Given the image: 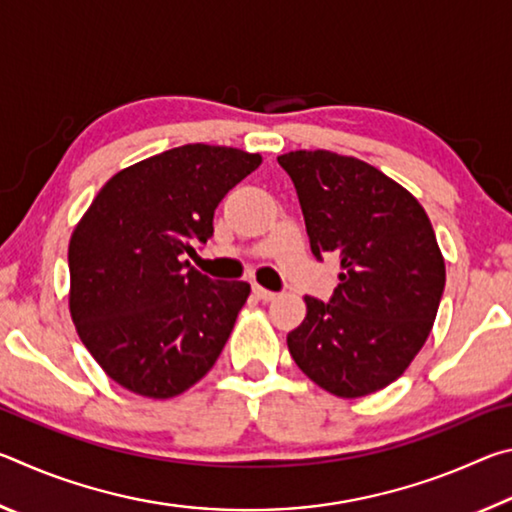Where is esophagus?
<instances>
[{
    "instance_id": "obj_1",
    "label": "esophagus",
    "mask_w": 512,
    "mask_h": 512,
    "mask_svg": "<svg viewBox=\"0 0 512 512\" xmlns=\"http://www.w3.org/2000/svg\"><path fill=\"white\" fill-rule=\"evenodd\" d=\"M253 293H255V296H257L259 300H264V302H271V300H275V296H277L275 291H268V289H264V287H259V284H255Z\"/></svg>"
}]
</instances>
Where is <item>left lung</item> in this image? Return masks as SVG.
<instances>
[{
	"label": "left lung",
	"instance_id": "left-lung-1",
	"mask_svg": "<svg viewBox=\"0 0 512 512\" xmlns=\"http://www.w3.org/2000/svg\"><path fill=\"white\" fill-rule=\"evenodd\" d=\"M296 187L311 253L341 262L329 302L305 296L287 336L293 361L336 397L381 391L427 341L445 291V259L422 205L368 162L332 151L277 158Z\"/></svg>",
	"mask_w": 512,
	"mask_h": 512
}]
</instances>
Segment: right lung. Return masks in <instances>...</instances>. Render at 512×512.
<instances>
[{"mask_svg":"<svg viewBox=\"0 0 512 512\" xmlns=\"http://www.w3.org/2000/svg\"><path fill=\"white\" fill-rule=\"evenodd\" d=\"M262 155L185 144L112 176L69 239V311L110 379L167 400L219 359L250 293L185 262L214 235V210Z\"/></svg>","mask_w":512,"mask_h":512,"instance_id":"obj_1","label":"right lung"}]
</instances>
